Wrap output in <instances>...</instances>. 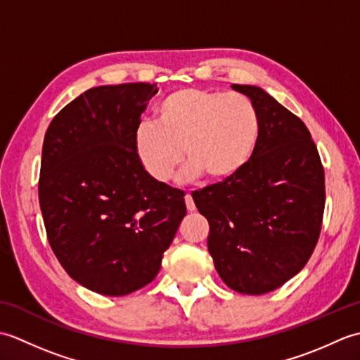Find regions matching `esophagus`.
Wrapping results in <instances>:
<instances>
[{"instance_id":"34e87169","label":"esophagus","mask_w":360,"mask_h":360,"mask_svg":"<svg viewBox=\"0 0 360 360\" xmlns=\"http://www.w3.org/2000/svg\"><path fill=\"white\" fill-rule=\"evenodd\" d=\"M186 205H187V210L188 212H195L196 210V207H195V202H193V200H192V195H186Z\"/></svg>"}]
</instances>
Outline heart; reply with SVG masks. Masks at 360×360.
Masks as SVG:
<instances>
[{
    "label": "heart",
    "instance_id": "heart-1",
    "mask_svg": "<svg viewBox=\"0 0 360 360\" xmlns=\"http://www.w3.org/2000/svg\"><path fill=\"white\" fill-rule=\"evenodd\" d=\"M259 133L258 111L248 96L181 88L159 103L156 124L143 122L136 128L134 151L158 182L172 178L184 155L190 160L186 179L205 173L212 181L224 182L249 165Z\"/></svg>",
    "mask_w": 360,
    "mask_h": 360
}]
</instances>
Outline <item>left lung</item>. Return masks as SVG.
Here are the masks:
<instances>
[{
    "label": "left lung",
    "instance_id": "obj_1",
    "mask_svg": "<svg viewBox=\"0 0 360 360\" xmlns=\"http://www.w3.org/2000/svg\"><path fill=\"white\" fill-rule=\"evenodd\" d=\"M254 102L258 147L231 181L193 192L209 221L207 248L226 285L262 295L300 272L314 250L325 209V174L307 125L263 88L232 85Z\"/></svg>",
    "mask_w": 360,
    "mask_h": 360
}]
</instances>
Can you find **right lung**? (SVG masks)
<instances>
[{"label":"right lung","instance_id":"obj_1","mask_svg":"<svg viewBox=\"0 0 360 360\" xmlns=\"http://www.w3.org/2000/svg\"><path fill=\"white\" fill-rule=\"evenodd\" d=\"M150 83L91 88L44 134L38 200L48 240L79 285L111 297L155 280L186 217L184 193L158 182L134 151Z\"/></svg>","mask_w":360,"mask_h":360}]
</instances>
